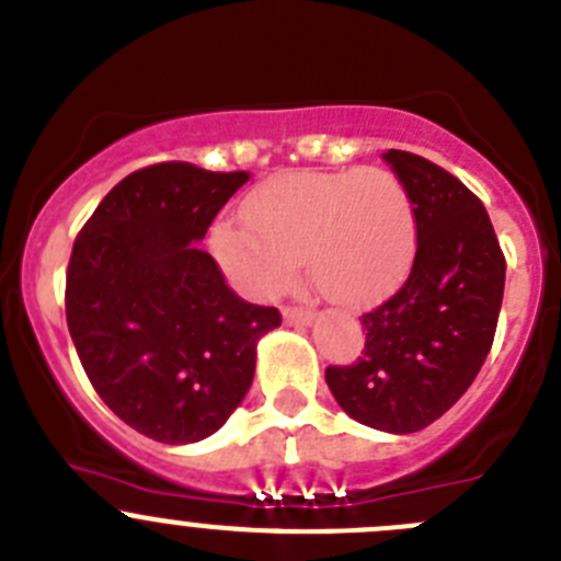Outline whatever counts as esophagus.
I'll use <instances>...</instances> for the list:
<instances>
[{
  "instance_id": "34e87169",
  "label": "esophagus",
  "mask_w": 561,
  "mask_h": 561,
  "mask_svg": "<svg viewBox=\"0 0 561 561\" xmlns=\"http://www.w3.org/2000/svg\"><path fill=\"white\" fill-rule=\"evenodd\" d=\"M284 320L289 322V325H308V322L314 320V311H311V308H300V306H286Z\"/></svg>"
}]
</instances>
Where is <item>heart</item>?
I'll return each mask as SVG.
<instances>
[{"instance_id":"b5f03b06","label":"heart","mask_w":561,"mask_h":561,"mask_svg":"<svg viewBox=\"0 0 561 561\" xmlns=\"http://www.w3.org/2000/svg\"><path fill=\"white\" fill-rule=\"evenodd\" d=\"M244 222L214 228L210 250L244 295L272 300L300 261L339 306H367L409 270L417 214L403 180L383 167L291 172L244 199Z\"/></svg>"}]
</instances>
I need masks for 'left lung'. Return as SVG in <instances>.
Wrapping results in <instances>:
<instances>
[{
    "label": "left lung",
    "instance_id": "left-lung-1",
    "mask_svg": "<svg viewBox=\"0 0 561 561\" xmlns=\"http://www.w3.org/2000/svg\"><path fill=\"white\" fill-rule=\"evenodd\" d=\"M417 214V253L405 284L362 317V356L328 367L333 398L353 420L414 434L467 392L492 347L506 259L481 199L436 163L389 150Z\"/></svg>",
    "mask_w": 561,
    "mask_h": 561
}]
</instances>
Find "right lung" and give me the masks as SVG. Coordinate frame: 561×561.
<instances>
[{
	"instance_id": "1",
	"label": "right lung",
	"mask_w": 561,
	"mask_h": 561,
	"mask_svg": "<svg viewBox=\"0 0 561 561\" xmlns=\"http://www.w3.org/2000/svg\"><path fill=\"white\" fill-rule=\"evenodd\" d=\"M247 172L167 161L127 174L71 247L66 322L107 409L138 434L188 445L219 431L280 311L241 300L197 241Z\"/></svg>"
}]
</instances>
